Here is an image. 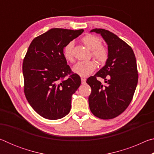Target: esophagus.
Wrapping results in <instances>:
<instances>
[{"label": "esophagus", "instance_id": "34e87169", "mask_svg": "<svg viewBox=\"0 0 154 154\" xmlns=\"http://www.w3.org/2000/svg\"><path fill=\"white\" fill-rule=\"evenodd\" d=\"M81 80H82V84H84V83H85V81H86V79H85V78L82 77V78H81Z\"/></svg>", "mask_w": 154, "mask_h": 154}]
</instances>
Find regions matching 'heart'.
Listing matches in <instances>:
<instances>
[{
	"mask_svg": "<svg viewBox=\"0 0 154 154\" xmlns=\"http://www.w3.org/2000/svg\"><path fill=\"white\" fill-rule=\"evenodd\" d=\"M82 43L85 47L92 50V56L100 64L105 63L109 58V49L105 45L101 44L100 38L97 36L87 35L82 38ZM74 43L72 41L68 43L63 49V56L68 62L73 61L72 49ZM96 64L94 61H81L78 62L72 67L74 73L81 77H87L94 71Z\"/></svg>",
	"mask_w": 154,
	"mask_h": 154,
	"instance_id": "heart-1",
	"label": "heart"
}]
</instances>
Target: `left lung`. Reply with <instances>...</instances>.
<instances>
[{
	"label": "left lung",
	"mask_w": 154,
	"mask_h": 154,
	"mask_svg": "<svg viewBox=\"0 0 154 154\" xmlns=\"http://www.w3.org/2000/svg\"><path fill=\"white\" fill-rule=\"evenodd\" d=\"M90 32L103 36L108 45L109 58L105 66L86 81L92 89L89 106L97 118L113 119L126 110L133 98L139 77L136 58L131 47L113 32L101 28ZM97 77L104 79L106 84Z\"/></svg>",
	"instance_id": "1"
}]
</instances>
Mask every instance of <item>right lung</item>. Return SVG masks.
Masks as SVG:
<instances>
[{"instance_id": "right-lung-1", "label": "right lung", "mask_w": 154, "mask_h": 154, "mask_svg": "<svg viewBox=\"0 0 154 154\" xmlns=\"http://www.w3.org/2000/svg\"><path fill=\"white\" fill-rule=\"evenodd\" d=\"M83 32L51 28L34 38L28 49L22 65L24 94L32 109L44 118L58 119L71 111L72 95L81 79L67 65L63 49Z\"/></svg>"}]
</instances>
